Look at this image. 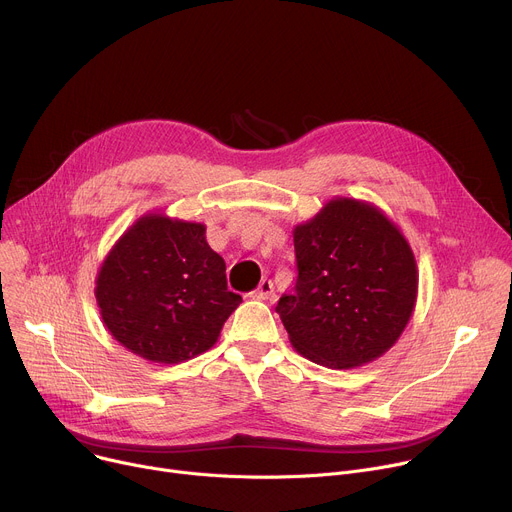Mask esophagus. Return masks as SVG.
Instances as JSON below:
<instances>
[{"label": "esophagus", "instance_id": "1", "mask_svg": "<svg viewBox=\"0 0 512 512\" xmlns=\"http://www.w3.org/2000/svg\"><path fill=\"white\" fill-rule=\"evenodd\" d=\"M273 296V283L271 279H261L259 287L255 291H251L253 300H269Z\"/></svg>", "mask_w": 512, "mask_h": 512}]
</instances>
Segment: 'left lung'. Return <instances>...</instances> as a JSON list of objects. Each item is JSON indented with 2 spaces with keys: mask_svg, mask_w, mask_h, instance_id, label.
<instances>
[{
  "mask_svg": "<svg viewBox=\"0 0 512 512\" xmlns=\"http://www.w3.org/2000/svg\"><path fill=\"white\" fill-rule=\"evenodd\" d=\"M298 281L277 314L289 342L330 369L362 367L405 330L417 265L401 231L373 204L330 200L294 229Z\"/></svg>",
  "mask_w": 512,
  "mask_h": 512,
  "instance_id": "left-lung-1",
  "label": "left lung"
}]
</instances>
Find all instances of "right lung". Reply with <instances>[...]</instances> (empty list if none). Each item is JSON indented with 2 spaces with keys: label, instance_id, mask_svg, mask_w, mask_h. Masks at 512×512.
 Listing matches in <instances>:
<instances>
[{
  "label": "right lung",
  "instance_id": "add662e5",
  "mask_svg": "<svg viewBox=\"0 0 512 512\" xmlns=\"http://www.w3.org/2000/svg\"><path fill=\"white\" fill-rule=\"evenodd\" d=\"M225 259L206 227L145 214L123 233L97 275V306L133 354L178 364L206 352L243 302L227 287Z\"/></svg>",
  "mask_w": 512,
  "mask_h": 512
}]
</instances>
